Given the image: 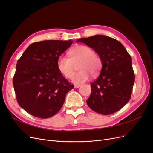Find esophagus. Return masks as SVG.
Returning a JSON list of instances; mask_svg holds the SVG:
<instances>
[{
    "mask_svg": "<svg viewBox=\"0 0 153 153\" xmlns=\"http://www.w3.org/2000/svg\"><path fill=\"white\" fill-rule=\"evenodd\" d=\"M80 87V85H74V88H75V89H78V88H79Z\"/></svg>",
    "mask_w": 153,
    "mask_h": 153,
    "instance_id": "1",
    "label": "esophagus"
}]
</instances>
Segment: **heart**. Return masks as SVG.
Returning <instances> with one entry per match:
<instances>
[{
  "mask_svg": "<svg viewBox=\"0 0 153 153\" xmlns=\"http://www.w3.org/2000/svg\"><path fill=\"white\" fill-rule=\"evenodd\" d=\"M70 58L61 55L57 60V67L59 71L66 78H71L74 72V64L80 61L78 69L71 78L76 84H82L89 80L91 73L96 75L100 70L101 62L100 57L94 53V50L85 45H78L69 52Z\"/></svg>",
  "mask_w": 153,
  "mask_h": 153,
  "instance_id": "heart-1",
  "label": "heart"
}]
</instances>
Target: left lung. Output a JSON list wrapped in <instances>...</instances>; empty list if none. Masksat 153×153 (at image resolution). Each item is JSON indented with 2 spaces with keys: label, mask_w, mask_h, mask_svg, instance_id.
<instances>
[{
  "label": "left lung",
  "mask_w": 153,
  "mask_h": 153,
  "mask_svg": "<svg viewBox=\"0 0 153 153\" xmlns=\"http://www.w3.org/2000/svg\"><path fill=\"white\" fill-rule=\"evenodd\" d=\"M99 55L102 64L100 75L91 84V93L86 101L94 112L110 115L128 103L135 82L131 57L119 41L104 35L80 38Z\"/></svg>",
  "instance_id": "8db88e82"
}]
</instances>
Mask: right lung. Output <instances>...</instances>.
<instances>
[{
    "label": "right lung",
    "mask_w": 153,
    "mask_h": 153,
    "mask_svg": "<svg viewBox=\"0 0 153 153\" xmlns=\"http://www.w3.org/2000/svg\"><path fill=\"white\" fill-rule=\"evenodd\" d=\"M73 40H45L29 45L18 60L13 84L18 103L27 112L41 119L61 110L73 85L57 67L59 57Z\"/></svg>",
    "instance_id": "obj_1"
}]
</instances>
